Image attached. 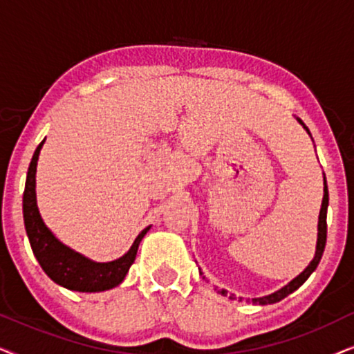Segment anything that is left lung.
Wrapping results in <instances>:
<instances>
[{
  "instance_id": "8db88e82",
  "label": "left lung",
  "mask_w": 354,
  "mask_h": 354,
  "mask_svg": "<svg viewBox=\"0 0 354 354\" xmlns=\"http://www.w3.org/2000/svg\"><path fill=\"white\" fill-rule=\"evenodd\" d=\"M297 120L299 124L303 125L304 129H306V132L311 135V132H309V129L304 125V122L299 118H297ZM327 206H328V190H327V180H326V176H324V198H322V206H321V212H319V224H317V245H316V254H314V258L311 263H309V266L306 269L303 270L301 274L298 275V277H295L292 282L285 285V287H282L280 290H277V292L270 293L268 295V297H263V298H253L251 299V303L254 304H272V303H277L280 301V299H283L285 297H288L290 293H293L295 290H298L301 285L306 282L309 275H311L314 270H316L319 261H321L322 258V253H324V248H326V241H327ZM200 274L203 275V272L200 270ZM203 279H206L205 275H203ZM221 295H224V297H227V290H219ZM230 298L234 299V295H230ZM241 299V298H240ZM250 301V299H248Z\"/></svg>"
}]
</instances>
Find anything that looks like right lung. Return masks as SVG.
Here are the masks:
<instances>
[{"mask_svg": "<svg viewBox=\"0 0 354 354\" xmlns=\"http://www.w3.org/2000/svg\"><path fill=\"white\" fill-rule=\"evenodd\" d=\"M43 143H45V140L37 147L30 166H28L26 190H24L22 200L24 224H26L27 236L28 241H30L33 254H35L37 261L40 263L41 269L45 270L48 277L64 288L74 290V292L93 293L118 287L125 279L130 266L137 258L138 245L143 236L147 235L149 227L140 232L133 245L130 246V250L122 258L111 261V263H95V261L85 258L84 254L77 253L69 246L61 243L45 225L37 206L35 174Z\"/></svg>", "mask_w": 354, "mask_h": 354, "instance_id": "right-lung-1", "label": "right lung"}]
</instances>
